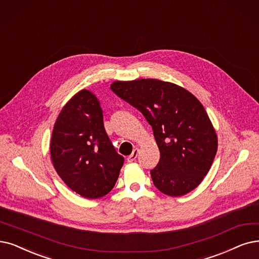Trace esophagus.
<instances>
[{"mask_svg":"<svg viewBox=\"0 0 259 259\" xmlns=\"http://www.w3.org/2000/svg\"><path fill=\"white\" fill-rule=\"evenodd\" d=\"M138 149H135L133 151V153L130 155V156L127 157V161L128 162H133V161H135L136 160V158H137V156H138Z\"/></svg>","mask_w":259,"mask_h":259,"instance_id":"obj_1","label":"esophagus"}]
</instances>
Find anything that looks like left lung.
<instances>
[{"label":"left lung","mask_w":259,"mask_h":259,"mask_svg":"<svg viewBox=\"0 0 259 259\" xmlns=\"http://www.w3.org/2000/svg\"><path fill=\"white\" fill-rule=\"evenodd\" d=\"M110 89L152 126L160 159L151 170L159 191L181 196L198 187L214 159L218 139L207 112L186 89L153 78L113 81Z\"/></svg>","instance_id":"left-lung-1"}]
</instances>
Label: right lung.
<instances>
[{"label":"right lung","mask_w":259,"mask_h":259,"mask_svg":"<svg viewBox=\"0 0 259 259\" xmlns=\"http://www.w3.org/2000/svg\"><path fill=\"white\" fill-rule=\"evenodd\" d=\"M51 158L61 180L84 198H102L113 188L124 157L112 146L92 92L80 90L61 109L52 133Z\"/></svg>","instance_id":"add662e5"}]
</instances>
